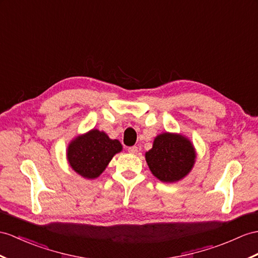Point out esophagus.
Here are the masks:
<instances>
[{
  "label": "esophagus",
  "instance_id": "esophagus-1",
  "mask_svg": "<svg viewBox=\"0 0 258 258\" xmlns=\"http://www.w3.org/2000/svg\"><path fill=\"white\" fill-rule=\"evenodd\" d=\"M128 152L131 154H136L138 152V147L134 146V147H129L128 148Z\"/></svg>",
  "mask_w": 258,
  "mask_h": 258
}]
</instances>
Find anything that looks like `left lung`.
<instances>
[{
	"label": "left lung",
	"instance_id": "1",
	"mask_svg": "<svg viewBox=\"0 0 258 258\" xmlns=\"http://www.w3.org/2000/svg\"><path fill=\"white\" fill-rule=\"evenodd\" d=\"M195 150L183 136L162 134L155 138L153 148L146 153V160L155 177L165 183L183 178L191 169Z\"/></svg>",
	"mask_w": 258,
	"mask_h": 258
}]
</instances>
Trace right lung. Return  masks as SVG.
I'll return each instance as SVG.
<instances>
[{"mask_svg":"<svg viewBox=\"0 0 258 258\" xmlns=\"http://www.w3.org/2000/svg\"><path fill=\"white\" fill-rule=\"evenodd\" d=\"M121 149L118 140H111L105 133L93 129L70 143L68 160L74 171L83 177L96 178Z\"/></svg>","mask_w":258,"mask_h":258,"instance_id":"right-lung-1","label":"right lung"}]
</instances>
